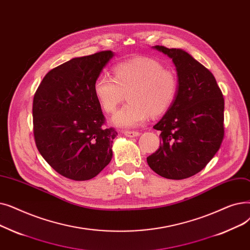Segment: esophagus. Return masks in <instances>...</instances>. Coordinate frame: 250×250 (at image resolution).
Here are the masks:
<instances>
[{"label":"esophagus","instance_id":"1","mask_svg":"<svg viewBox=\"0 0 250 250\" xmlns=\"http://www.w3.org/2000/svg\"><path fill=\"white\" fill-rule=\"evenodd\" d=\"M124 134L127 136V137H130V138H133V137H137L140 135L139 132L137 131H125Z\"/></svg>","mask_w":250,"mask_h":250}]
</instances>
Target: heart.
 Instances as JSON below:
<instances>
[{"label": "heart", "instance_id": "b5f03b06", "mask_svg": "<svg viewBox=\"0 0 250 250\" xmlns=\"http://www.w3.org/2000/svg\"><path fill=\"white\" fill-rule=\"evenodd\" d=\"M178 78L157 60L137 58L118 63L113 77L100 74L93 82L92 91L102 109L115 112L127 91L128 103L112 118V124L121 128H133L151 116L167 112L178 93Z\"/></svg>", "mask_w": 250, "mask_h": 250}]
</instances>
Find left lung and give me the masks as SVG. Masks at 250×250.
<instances>
[{
    "label": "left lung",
    "instance_id": "left-lung-1",
    "mask_svg": "<svg viewBox=\"0 0 250 250\" xmlns=\"http://www.w3.org/2000/svg\"><path fill=\"white\" fill-rule=\"evenodd\" d=\"M172 59L177 97L161 120L160 148L147 157L150 169L167 179L181 180L203 170L224 137V99L211 72L182 49L154 45Z\"/></svg>",
    "mask_w": 250,
    "mask_h": 250
}]
</instances>
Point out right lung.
<instances>
[{"mask_svg":"<svg viewBox=\"0 0 250 250\" xmlns=\"http://www.w3.org/2000/svg\"><path fill=\"white\" fill-rule=\"evenodd\" d=\"M112 51L73 58L52 69L33 98V131L42 158L75 181L96 177L113 157L117 132L103 128L104 117L92 91Z\"/></svg>","mask_w":250,"mask_h":250,"instance_id":"obj_1","label":"right lung"}]
</instances>
